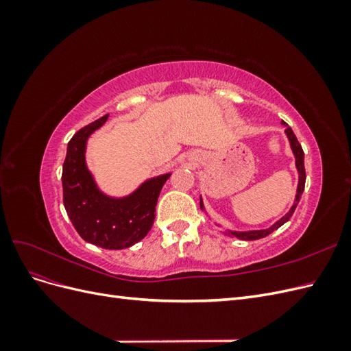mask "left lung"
I'll return each instance as SVG.
<instances>
[{"mask_svg":"<svg viewBox=\"0 0 351 351\" xmlns=\"http://www.w3.org/2000/svg\"><path fill=\"white\" fill-rule=\"evenodd\" d=\"M282 124L285 125V134L287 137H289V142H290V146H291V151L294 154V158H295V168H297V173H299V184H297V193H295V199H294V204L293 206L290 208V210L287 212V214L278 219L275 224H272L269 228H265V230H252V231H232V230H227L226 234L228 236H232V237H237L239 240H246V241H250V240H259V239H263L269 236L272 231L278 230L282 224H285L287 221H289L291 218V215L294 214L295 210V206L297 204H299V200L303 195V190H304V183H306V171H304V152L302 149V145L299 143V141H297L295 134L293 133L291 127H289V124H287L285 121H282ZM200 209L205 210V206H204V202H202V197H200Z\"/></svg>","mask_w":351,"mask_h":351,"instance_id":"8db88e82","label":"left lung"}]
</instances>
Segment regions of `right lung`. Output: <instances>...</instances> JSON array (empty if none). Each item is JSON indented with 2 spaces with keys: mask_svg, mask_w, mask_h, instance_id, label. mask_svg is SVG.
Here are the masks:
<instances>
[{
  "mask_svg": "<svg viewBox=\"0 0 351 351\" xmlns=\"http://www.w3.org/2000/svg\"><path fill=\"white\" fill-rule=\"evenodd\" d=\"M108 120V114L84 125L67 145L62 165V200L79 236L102 249L120 250L141 241L154 226L156 202L171 174L146 180L133 193L112 197L101 192L86 165L89 136Z\"/></svg>",
  "mask_w": 351,
  "mask_h": 351,
  "instance_id": "right-lung-1",
  "label": "right lung"
}]
</instances>
